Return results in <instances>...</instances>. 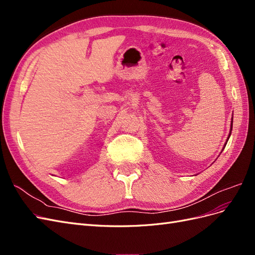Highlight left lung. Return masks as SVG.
I'll return each instance as SVG.
<instances>
[{"label": "left lung", "mask_w": 255, "mask_h": 255, "mask_svg": "<svg viewBox=\"0 0 255 255\" xmlns=\"http://www.w3.org/2000/svg\"><path fill=\"white\" fill-rule=\"evenodd\" d=\"M232 128H233V118H232V123H231V130H232ZM231 130H230V135H231ZM228 140H229V138H228Z\"/></svg>", "instance_id": "1"}]
</instances>
